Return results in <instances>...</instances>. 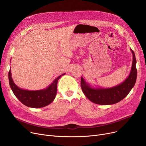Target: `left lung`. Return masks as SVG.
Instances as JSON below:
<instances>
[{
    "label": "left lung",
    "mask_w": 146,
    "mask_h": 146,
    "mask_svg": "<svg viewBox=\"0 0 146 146\" xmlns=\"http://www.w3.org/2000/svg\"><path fill=\"white\" fill-rule=\"evenodd\" d=\"M130 50L133 54L131 71L127 78L119 85L108 88H94L81 78L82 90L89 100L96 104L108 105L118 103L127 96L134 87L137 79V61L134 51L131 48Z\"/></svg>",
    "instance_id": "obj_1"
}]
</instances>
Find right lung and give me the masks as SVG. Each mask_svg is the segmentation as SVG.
Wrapping results in <instances>:
<instances>
[{"label": "right lung", "instance_id": "add662e5", "mask_svg": "<svg viewBox=\"0 0 146 146\" xmlns=\"http://www.w3.org/2000/svg\"><path fill=\"white\" fill-rule=\"evenodd\" d=\"M65 74L59 76L47 88L38 90H28L19 88L13 82L10 68L9 72V85L15 96L23 104L33 108H42L50 104L54 100L57 94L58 80Z\"/></svg>", "mask_w": 146, "mask_h": 146}]
</instances>
